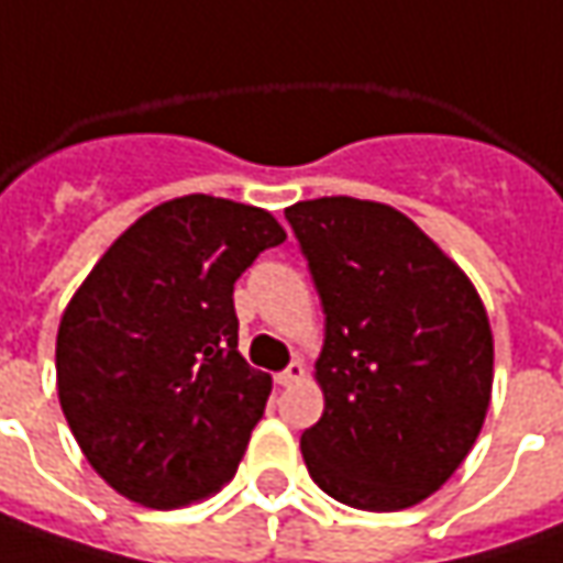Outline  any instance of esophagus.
Here are the masks:
<instances>
[{"label":"esophagus","instance_id":"1","mask_svg":"<svg viewBox=\"0 0 563 563\" xmlns=\"http://www.w3.org/2000/svg\"><path fill=\"white\" fill-rule=\"evenodd\" d=\"M301 379H305V364H301V361H292L283 374H277V383H280V386H296Z\"/></svg>","mask_w":563,"mask_h":563}]
</instances>
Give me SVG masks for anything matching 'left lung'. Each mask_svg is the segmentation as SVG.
I'll list each match as a JSON object with an SVG mask.
<instances>
[{
	"mask_svg": "<svg viewBox=\"0 0 563 563\" xmlns=\"http://www.w3.org/2000/svg\"><path fill=\"white\" fill-rule=\"evenodd\" d=\"M323 305L301 433L311 479L361 511L430 498L471 455L493 398V327L471 277L398 208L323 196L286 208Z\"/></svg>",
	"mask_w": 563,
	"mask_h": 563,
	"instance_id": "1",
	"label": "left lung"
}]
</instances>
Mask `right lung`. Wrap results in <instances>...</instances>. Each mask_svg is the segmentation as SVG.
<instances>
[{
  "label": "right lung",
  "instance_id": "right-lung-1",
  "mask_svg": "<svg viewBox=\"0 0 563 563\" xmlns=\"http://www.w3.org/2000/svg\"><path fill=\"white\" fill-rule=\"evenodd\" d=\"M286 230L255 205L180 196L108 245L58 323V401L89 467L143 508L221 493L271 396L240 355L233 283Z\"/></svg>",
  "mask_w": 563,
  "mask_h": 563
}]
</instances>
